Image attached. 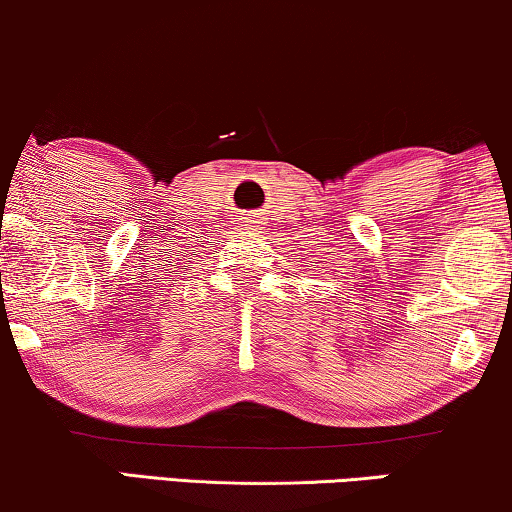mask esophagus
I'll list each match as a JSON object with an SVG mask.
<instances>
[{
  "instance_id": "34e87169",
  "label": "esophagus",
  "mask_w": 512,
  "mask_h": 512,
  "mask_svg": "<svg viewBox=\"0 0 512 512\" xmlns=\"http://www.w3.org/2000/svg\"><path fill=\"white\" fill-rule=\"evenodd\" d=\"M256 223H258V219H256V216L254 214H249V216H242V219H240V228H244V230H254L256 228Z\"/></svg>"
}]
</instances>
